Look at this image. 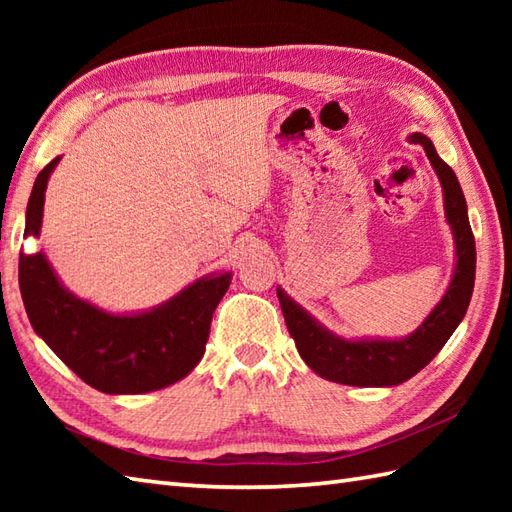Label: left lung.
Instances as JSON below:
<instances>
[{
	"mask_svg": "<svg viewBox=\"0 0 512 512\" xmlns=\"http://www.w3.org/2000/svg\"><path fill=\"white\" fill-rule=\"evenodd\" d=\"M427 151L444 189V211L455 237L458 264L449 290L420 328L400 341H345L323 330L310 314L277 288L281 312L297 350L319 376L341 385L389 387L400 385L427 367L464 319L475 284V237L466 213V200L453 169L444 162L427 136L413 134Z\"/></svg>",
	"mask_w": 512,
	"mask_h": 512,
	"instance_id": "obj_1",
	"label": "left lung"
}]
</instances>
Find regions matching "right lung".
Listing matches in <instances>:
<instances>
[{
	"instance_id": "obj_1",
	"label": "right lung",
	"mask_w": 512,
	"mask_h": 512,
	"mask_svg": "<svg viewBox=\"0 0 512 512\" xmlns=\"http://www.w3.org/2000/svg\"><path fill=\"white\" fill-rule=\"evenodd\" d=\"M59 160L35 180L26 237H39L48 178ZM228 286L231 273L204 277L151 312L114 317L70 295L41 253H19V290L32 328L76 376L105 394H147L187 376L200 363Z\"/></svg>"
}]
</instances>
